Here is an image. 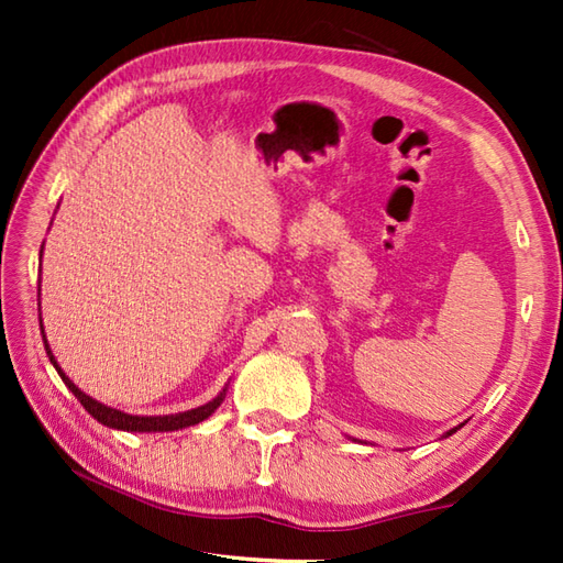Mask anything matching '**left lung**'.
<instances>
[{"instance_id": "8db88e82", "label": "left lung", "mask_w": 563, "mask_h": 563, "mask_svg": "<svg viewBox=\"0 0 563 563\" xmlns=\"http://www.w3.org/2000/svg\"><path fill=\"white\" fill-rule=\"evenodd\" d=\"M462 426H464V423H460V426H454V428H450V430H448V433H442V438H450L452 433H457V430H460Z\"/></svg>"}]
</instances>
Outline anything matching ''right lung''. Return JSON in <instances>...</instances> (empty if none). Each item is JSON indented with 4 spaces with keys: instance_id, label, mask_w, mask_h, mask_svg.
<instances>
[{
    "instance_id": "right-lung-1",
    "label": "right lung",
    "mask_w": 563,
    "mask_h": 563,
    "mask_svg": "<svg viewBox=\"0 0 563 563\" xmlns=\"http://www.w3.org/2000/svg\"><path fill=\"white\" fill-rule=\"evenodd\" d=\"M45 244V242H43ZM41 256H43V249H41ZM41 297V292H38ZM41 307V305H38ZM41 333H43V345H45V353L47 357H51L53 367L57 369V375L63 377L65 387L75 394V397L79 399V404L87 409L97 421L106 428H113V430H128V433H169V430H181V428H188V426H196V423H202L206 418H210L214 411H218V406L224 401V394H227V387L214 397L212 401L198 406V409H190V411H181V413H169V416H133V413H125L121 409H113V406H106L101 401H97L93 397H89V394H84L75 382H71L65 369L57 365L55 355L51 351V343H47L45 339V331H43V319H41Z\"/></svg>"
}]
</instances>
